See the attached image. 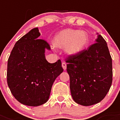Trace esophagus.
I'll return each mask as SVG.
<instances>
[{
	"label": "esophagus",
	"instance_id": "obj_1",
	"mask_svg": "<svg viewBox=\"0 0 120 120\" xmlns=\"http://www.w3.org/2000/svg\"><path fill=\"white\" fill-rule=\"evenodd\" d=\"M62 68H63V69H64V70H65L67 69V64H66L65 62H63V63H62Z\"/></svg>",
	"mask_w": 120,
	"mask_h": 120
}]
</instances>
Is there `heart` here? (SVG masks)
<instances>
[{"instance_id": "heart-1", "label": "heart", "mask_w": 120, "mask_h": 120, "mask_svg": "<svg viewBox=\"0 0 120 120\" xmlns=\"http://www.w3.org/2000/svg\"><path fill=\"white\" fill-rule=\"evenodd\" d=\"M89 43V35L86 31L66 29L60 31L53 38V45L58 49L65 48L67 55L74 56L82 53Z\"/></svg>"}]
</instances>
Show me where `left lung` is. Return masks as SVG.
I'll use <instances>...</instances> for the list:
<instances>
[{"label": "left lung", "instance_id": "1", "mask_svg": "<svg viewBox=\"0 0 120 120\" xmlns=\"http://www.w3.org/2000/svg\"><path fill=\"white\" fill-rule=\"evenodd\" d=\"M97 34L96 43L66 62L71 97L83 106L100 102L112 83V57L106 41Z\"/></svg>", "mask_w": 120, "mask_h": 120}]
</instances>
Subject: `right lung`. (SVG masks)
<instances>
[{
    "label": "right lung",
    "instance_id": "right-lung-1",
    "mask_svg": "<svg viewBox=\"0 0 120 120\" xmlns=\"http://www.w3.org/2000/svg\"><path fill=\"white\" fill-rule=\"evenodd\" d=\"M37 27L23 35L14 45L7 63V83L18 101L37 106L47 102L56 77L63 72L60 60L50 64L45 58L49 43L38 39Z\"/></svg>",
    "mask_w": 120,
    "mask_h": 120
}]
</instances>
